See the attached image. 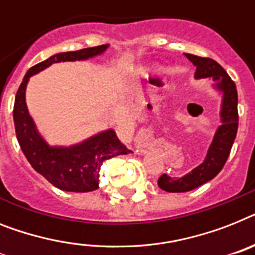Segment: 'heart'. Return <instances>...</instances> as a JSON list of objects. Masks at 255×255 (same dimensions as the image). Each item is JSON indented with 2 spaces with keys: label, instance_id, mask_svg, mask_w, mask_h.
I'll use <instances>...</instances> for the list:
<instances>
[{
  "label": "heart",
  "instance_id": "obj_1",
  "mask_svg": "<svg viewBox=\"0 0 255 255\" xmlns=\"http://www.w3.org/2000/svg\"><path fill=\"white\" fill-rule=\"evenodd\" d=\"M141 73H144V72H141Z\"/></svg>",
  "mask_w": 255,
  "mask_h": 255
}]
</instances>
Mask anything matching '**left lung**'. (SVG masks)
<instances>
[{"instance_id":"left-lung-1","label":"left lung","mask_w":255,"mask_h":255,"mask_svg":"<svg viewBox=\"0 0 255 255\" xmlns=\"http://www.w3.org/2000/svg\"><path fill=\"white\" fill-rule=\"evenodd\" d=\"M185 56L196 68L194 76L195 80H212V88L221 95L220 126L215 132L206 158L199 166L182 178H171L167 174H162L158 178V187L167 192L191 191L214 179L225 165V161L228 160L239 128L237 89L224 68L212 59L199 57L191 53H185Z\"/></svg>"}]
</instances>
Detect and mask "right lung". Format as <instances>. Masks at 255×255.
<instances>
[{
    "mask_svg": "<svg viewBox=\"0 0 255 255\" xmlns=\"http://www.w3.org/2000/svg\"><path fill=\"white\" fill-rule=\"evenodd\" d=\"M109 45L103 44L51 56L27 70L16 92L13 118L20 149L27 161L39 174L55 187L64 191L89 192L99 188V169L103 165V161L121 154H128L131 150L122 144L113 128L98 132L73 145H49L38 131L27 109V84L30 77L51 67L52 64L93 59L106 52Z\"/></svg>",
    "mask_w": 255,
    "mask_h": 255,
    "instance_id": "obj_1",
    "label": "right lung"
}]
</instances>
